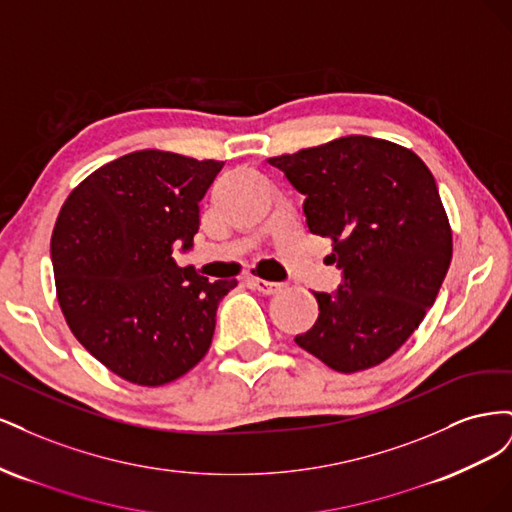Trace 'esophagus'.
Instances as JSON below:
<instances>
[{"instance_id":"obj_1","label":"esophagus","mask_w":512,"mask_h":512,"mask_svg":"<svg viewBox=\"0 0 512 512\" xmlns=\"http://www.w3.org/2000/svg\"><path fill=\"white\" fill-rule=\"evenodd\" d=\"M250 286L252 288H256L258 292H262V294H275V292H280L282 288H284V284L282 282H269V280H260V277H250Z\"/></svg>"}]
</instances>
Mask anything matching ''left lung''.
I'll list each match as a JSON object with an SVG mask.
<instances>
[{
  "label": "left lung",
  "instance_id": "obj_1",
  "mask_svg": "<svg viewBox=\"0 0 512 512\" xmlns=\"http://www.w3.org/2000/svg\"><path fill=\"white\" fill-rule=\"evenodd\" d=\"M305 196L307 226L333 239L335 292H314L318 320L294 337L342 374L404 346L436 301L453 258L436 179L410 149L344 136L269 160Z\"/></svg>",
  "mask_w": 512,
  "mask_h": 512
}]
</instances>
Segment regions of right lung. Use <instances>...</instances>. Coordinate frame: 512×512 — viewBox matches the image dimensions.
<instances>
[{
	"label": "right lung",
	"instance_id": "right-lung-1",
	"mask_svg": "<svg viewBox=\"0 0 512 512\" xmlns=\"http://www.w3.org/2000/svg\"><path fill=\"white\" fill-rule=\"evenodd\" d=\"M222 162L145 149L102 166L61 207L51 262L74 337L123 380L173 382L203 359L237 280L177 267Z\"/></svg>",
	"mask_w": 512,
	"mask_h": 512
}]
</instances>
